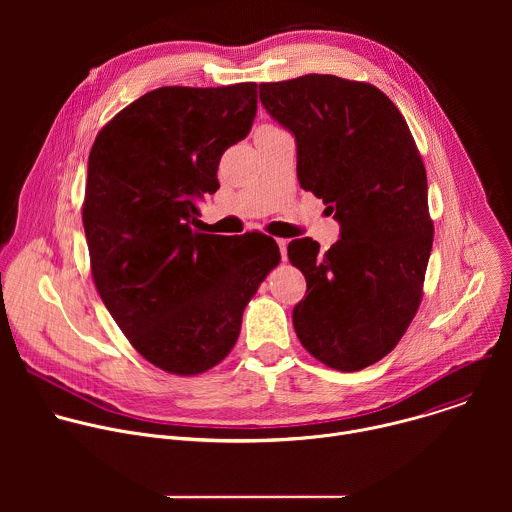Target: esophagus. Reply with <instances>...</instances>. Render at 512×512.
I'll list each match as a JSON object with an SVG mask.
<instances>
[{
  "label": "esophagus",
  "mask_w": 512,
  "mask_h": 512,
  "mask_svg": "<svg viewBox=\"0 0 512 512\" xmlns=\"http://www.w3.org/2000/svg\"><path fill=\"white\" fill-rule=\"evenodd\" d=\"M277 245H279V251H281V259L287 261V239H277Z\"/></svg>",
  "instance_id": "esophagus-1"
}]
</instances>
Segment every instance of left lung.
Wrapping results in <instances>:
<instances>
[{
	"instance_id": "obj_1",
	"label": "left lung",
	"mask_w": 512,
	"mask_h": 512,
	"mask_svg": "<svg viewBox=\"0 0 512 512\" xmlns=\"http://www.w3.org/2000/svg\"><path fill=\"white\" fill-rule=\"evenodd\" d=\"M259 99L296 137L300 186L340 223L326 253L310 237L287 247L308 283L296 334L330 369H367L397 346L423 296L433 221L415 139L369 83L304 75L261 83Z\"/></svg>"
}]
</instances>
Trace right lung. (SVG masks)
<instances>
[{"instance_id": "add662e5", "label": "right lung", "mask_w": 512, "mask_h": 512, "mask_svg": "<svg viewBox=\"0 0 512 512\" xmlns=\"http://www.w3.org/2000/svg\"><path fill=\"white\" fill-rule=\"evenodd\" d=\"M255 89L150 91L97 133L89 154L83 227L95 287L131 346L178 377L233 350L245 306L281 259L267 235L192 229L196 202L218 190V162L251 131Z\"/></svg>"}]
</instances>
